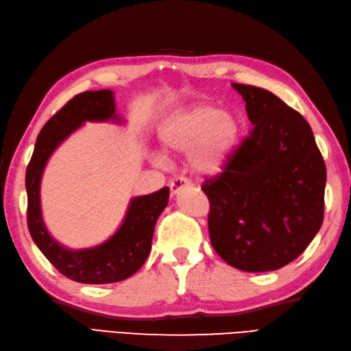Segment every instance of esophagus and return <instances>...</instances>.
I'll return each mask as SVG.
<instances>
[{"mask_svg": "<svg viewBox=\"0 0 351 351\" xmlns=\"http://www.w3.org/2000/svg\"><path fill=\"white\" fill-rule=\"evenodd\" d=\"M186 186H191V182L188 180V178H184V177L174 178V180L169 183L171 194H173V195H177L178 192H180L183 188H186Z\"/></svg>", "mask_w": 351, "mask_h": 351, "instance_id": "obj_1", "label": "esophagus"}]
</instances>
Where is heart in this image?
Listing matches in <instances>:
<instances>
[{
  "label": "heart",
  "instance_id": "obj_1",
  "mask_svg": "<svg viewBox=\"0 0 351 351\" xmlns=\"http://www.w3.org/2000/svg\"><path fill=\"white\" fill-rule=\"evenodd\" d=\"M242 123L232 110L212 104H192L176 110L157 130L167 153L188 152V165L198 176L223 173L239 147Z\"/></svg>",
  "mask_w": 351,
  "mask_h": 351
}]
</instances>
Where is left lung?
<instances>
[{
  "instance_id": "left-lung-1",
  "label": "left lung",
  "mask_w": 351,
  "mask_h": 351,
  "mask_svg": "<svg viewBox=\"0 0 351 351\" xmlns=\"http://www.w3.org/2000/svg\"><path fill=\"white\" fill-rule=\"evenodd\" d=\"M253 128L224 173L206 180L212 247L265 273L302 254L323 224L326 165L307 121L269 90L232 83Z\"/></svg>"
}]
</instances>
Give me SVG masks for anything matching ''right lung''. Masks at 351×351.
Segmentation results:
<instances>
[{"label":"right lung","mask_w":351,"mask_h":351,"mask_svg":"<svg viewBox=\"0 0 351 351\" xmlns=\"http://www.w3.org/2000/svg\"><path fill=\"white\" fill-rule=\"evenodd\" d=\"M88 121L124 124L117 113L112 90H88L75 95L42 127L25 173L27 223L34 244L63 276L78 283H115L132 277L147 261L157 218L168 206L169 188L132 198L118 230L101 244L73 250L57 242L42 217L40 180L51 154Z\"/></svg>","instance_id":"right-lung-1"}]
</instances>
